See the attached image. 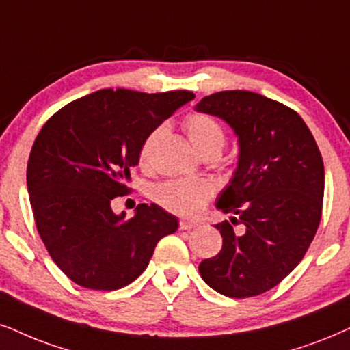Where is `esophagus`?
I'll return each instance as SVG.
<instances>
[{
  "instance_id": "obj_1",
  "label": "esophagus",
  "mask_w": 350,
  "mask_h": 350,
  "mask_svg": "<svg viewBox=\"0 0 350 350\" xmlns=\"http://www.w3.org/2000/svg\"><path fill=\"white\" fill-rule=\"evenodd\" d=\"M198 223H196V221H189V219H180L179 223V228L183 229V231H190V229L197 228Z\"/></svg>"
}]
</instances>
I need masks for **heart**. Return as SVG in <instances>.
Listing matches in <instances>:
<instances>
[{"mask_svg": "<svg viewBox=\"0 0 350 350\" xmlns=\"http://www.w3.org/2000/svg\"><path fill=\"white\" fill-rule=\"evenodd\" d=\"M166 124H160L150 134L145 137L142 147H140L139 161L144 167H147L152 161L153 150L158 140L165 135ZM185 132L189 140L198 153L208 150H218L224 147L226 137L223 127L208 114L196 113L185 119ZM213 196V185L205 179H174L163 183L154 190L157 202L174 213L183 216H196L205 208L206 202Z\"/></svg>", "mask_w": 350, "mask_h": 350, "instance_id": "1", "label": "heart"}]
</instances>
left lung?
Listing matches in <instances>:
<instances>
[{"mask_svg":"<svg viewBox=\"0 0 350 350\" xmlns=\"http://www.w3.org/2000/svg\"><path fill=\"white\" fill-rule=\"evenodd\" d=\"M196 111L223 119L239 142L237 167L216 208L244 224H216L223 249L198 271L216 293L244 299L278 286L304 258L321 218L325 166L294 109L245 90L218 92Z\"/></svg>","mask_w":350,"mask_h":350,"instance_id":"8db88e82","label":"left lung"}]
</instances>
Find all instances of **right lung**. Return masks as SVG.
Returning a JSON list of instances; mask_svg holds the SVG:
<instances>
[{"label": "right lung", "instance_id": "obj_1", "mask_svg": "<svg viewBox=\"0 0 350 350\" xmlns=\"http://www.w3.org/2000/svg\"><path fill=\"white\" fill-rule=\"evenodd\" d=\"M193 98L187 90L106 88L66 105L38 132L27 163L30 205L48 254L70 281L121 289L145 271L158 241L178 231V218L154 203H140L127 219L111 200L129 192L145 137Z\"/></svg>", "mask_w": 350, "mask_h": 350}]
</instances>
